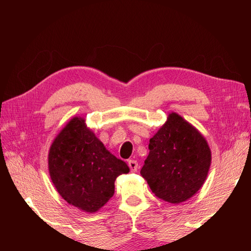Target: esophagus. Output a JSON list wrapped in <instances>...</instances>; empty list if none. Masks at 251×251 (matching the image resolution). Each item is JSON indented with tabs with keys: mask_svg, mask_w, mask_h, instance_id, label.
<instances>
[{
	"mask_svg": "<svg viewBox=\"0 0 251 251\" xmlns=\"http://www.w3.org/2000/svg\"><path fill=\"white\" fill-rule=\"evenodd\" d=\"M128 166H129L131 172H137L138 163L136 160H134V159H130V160H128Z\"/></svg>",
	"mask_w": 251,
	"mask_h": 251,
	"instance_id": "esophagus-1",
	"label": "esophagus"
}]
</instances>
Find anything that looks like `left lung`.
Returning a JSON list of instances; mask_svg holds the SVG:
<instances>
[{
  "label": "left lung",
  "mask_w": 251,
  "mask_h": 251,
  "mask_svg": "<svg viewBox=\"0 0 251 251\" xmlns=\"http://www.w3.org/2000/svg\"><path fill=\"white\" fill-rule=\"evenodd\" d=\"M150 154L141 175L157 197L179 203L193 197L205 182L211 151L205 137L177 113L150 139Z\"/></svg>",
  "instance_id": "obj_1"
}]
</instances>
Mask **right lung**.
Returning <instances> with one entry per match:
<instances>
[{
	"label": "right lung",
	"instance_id": "right-lung-1",
	"mask_svg": "<svg viewBox=\"0 0 251 251\" xmlns=\"http://www.w3.org/2000/svg\"><path fill=\"white\" fill-rule=\"evenodd\" d=\"M49 171L63 199L95 212L113 197L115 179L129 168L106 150L84 118L73 117L50 145Z\"/></svg>",
	"mask_w": 251,
	"mask_h": 251
}]
</instances>
